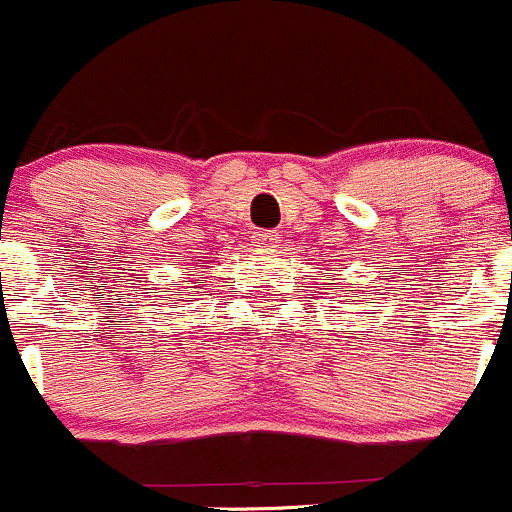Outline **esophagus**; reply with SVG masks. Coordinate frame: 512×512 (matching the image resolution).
I'll return each mask as SVG.
<instances>
[{"instance_id":"obj_1","label":"esophagus","mask_w":512,"mask_h":512,"mask_svg":"<svg viewBox=\"0 0 512 512\" xmlns=\"http://www.w3.org/2000/svg\"><path fill=\"white\" fill-rule=\"evenodd\" d=\"M277 242H280V237L275 232H260L257 235V247H262V250H275Z\"/></svg>"}]
</instances>
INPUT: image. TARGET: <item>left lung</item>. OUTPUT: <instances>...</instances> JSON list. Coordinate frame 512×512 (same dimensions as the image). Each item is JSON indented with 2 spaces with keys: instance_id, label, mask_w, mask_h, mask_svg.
I'll return each mask as SVG.
<instances>
[{
  "instance_id": "obj_1",
  "label": "left lung",
  "mask_w": 512,
  "mask_h": 512,
  "mask_svg": "<svg viewBox=\"0 0 512 512\" xmlns=\"http://www.w3.org/2000/svg\"><path fill=\"white\" fill-rule=\"evenodd\" d=\"M332 285H337V282H332ZM344 292H347V289H344ZM356 302H359V299H356Z\"/></svg>"
}]
</instances>
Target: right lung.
Masks as SVG:
<instances>
[{"label": "right lung", "instance_id": "right-lung-1", "mask_svg": "<svg viewBox=\"0 0 512 512\" xmlns=\"http://www.w3.org/2000/svg\"><path fill=\"white\" fill-rule=\"evenodd\" d=\"M198 267H203V270H208V260H203V265H198ZM205 280V277H203ZM195 285H198V282H195ZM185 292H188V289H185ZM193 297H195V292H188V297L183 299V302H193Z\"/></svg>", "mask_w": 512, "mask_h": 512}]
</instances>
